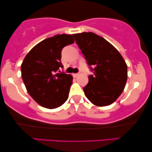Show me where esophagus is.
I'll return each instance as SVG.
<instances>
[{
    "instance_id": "esophagus-1",
    "label": "esophagus",
    "mask_w": 152,
    "mask_h": 152,
    "mask_svg": "<svg viewBox=\"0 0 152 152\" xmlns=\"http://www.w3.org/2000/svg\"><path fill=\"white\" fill-rule=\"evenodd\" d=\"M78 75V73H73L72 74V76H73V77H77Z\"/></svg>"
}]
</instances>
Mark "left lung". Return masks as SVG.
Segmentation results:
<instances>
[{"instance_id":"8db88e82","label":"left lung","mask_w":152,"mask_h":152,"mask_svg":"<svg viewBox=\"0 0 152 152\" xmlns=\"http://www.w3.org/2000/svg\"><path fill=\"white\" fill-rule=\"evenodd\" d=\"M93 75L83 88L93 104L104 107L121 95L127 80V66L118 50L93 32L72 34Z\"/></svg>"}]
</instances>
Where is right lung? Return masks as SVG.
Wrapping results in <instances>:
<instances>
[{"mask_svg": "<svg viewBox=\"0 0 152 152\" xmlns=\"http://www.w3.org/2000/svg\"><path fill=\"white\" fill-rule=\"evenodd\" d=\"M74 41L70 34L55 35L41 41L25 57L20 68L23 81L29 94L39 105L55 109L68 99L73 78L71 75L57 71L64 67L62 49Z\"/></svg>", "mask_w": 152, "mask_h": 152, "instance_id": "obj_1", "label": "right lung"}]
</instances>
